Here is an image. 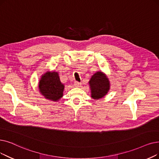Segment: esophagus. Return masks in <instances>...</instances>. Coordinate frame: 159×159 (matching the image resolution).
<instances>
[{"mask_svg":"<svg viewBox=\"0 0 159 159\" xmlns=\"http://www.w3.org/2000/svg\"><path fill=\"white\" fill-rule=\"evenodd\" d=\"M75 86L77 87V88H79L80 87V85H81V83L80 82H75V84H74Z\"/></svg>","mask_w":159,"mask_h":159,"instance_id":"1","label":"esophagus"}]
</instances>
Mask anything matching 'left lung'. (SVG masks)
Masks as SVG:
<instances>
[{
    "label": "left lung",
    "mask_w": 159,
    "mask_h": 159,
    "mask_svg": "<svg viewBox=\"0 0 159 159\" xmlns=\"http://www.w3.org/2000/svg\"><path fill=\"white\" fill-rule=\"evenodd\" d=\"M89 84L91 89V97L94 99L103 98L110 89V82L107 76L101 71L92 76Z\"/></svg>",
    "instance_id": "8db88e82"
}]
</instances>
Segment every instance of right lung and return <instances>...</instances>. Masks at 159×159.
Listing matches in <instances>:
<instances>
[{
  "mask_svg": "<svg viewBox=\"0 0 159 159\" xmlns=\"http://www.w3.org/2000/svg\"><path fill=\"white\" fill-rule=\"evenodd\" d=\"M38 88L41 95L49 100L58 101L63 96L64 85L60 82L57 72L47 71L41 76Z\"/></svg>",
  "mask_w": 159,
  "mask_h": 159,
  "instance_id": "1",
  "label": "right lung"
}]
</instances>
